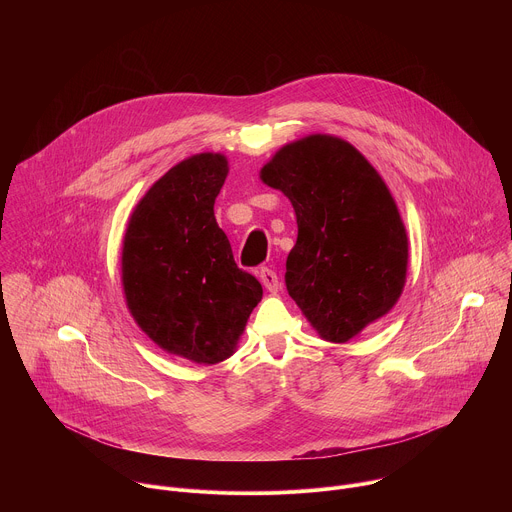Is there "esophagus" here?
I'll return each instance as SVG.
<instances>
[{
    "instance_id": "esophagus-1",
    "label": "esophagus",
    "mask_w": 512,
    "mask_h": 512,
    "mask_svg": "<svg viewBox=\"0 0 512 512\" xmlns=\"http://www.w3.org/2000/svg\"><path fill=\"white\" fill-rule=\"evenodd\" d=\"M259 279H261V283L265 285V289H267L269 293H277V289H279V279H277V273H275L273 269L261 267Z\"/></svg>"
}]
</instances>
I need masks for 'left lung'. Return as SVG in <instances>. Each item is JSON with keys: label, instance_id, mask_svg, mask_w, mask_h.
I'll return each mask as SVG.
<instances>
[{"label": "left lung", "instance_id": "obj_1", "mask_svg": "<svg viewBox=\"0 0 512 512\" xmlns=\"http://www.w3.org/2000/svg\"><path fill=\"white\" fill-rule=\"evenodd\" d=\"M297 215L285 285L317 333L347 343L389 313L407 277L409 243L375 167L347 141L309 135L261 169Z\"/></svg>", "mask_w": 512, "mask_h": 512}]
</instances>
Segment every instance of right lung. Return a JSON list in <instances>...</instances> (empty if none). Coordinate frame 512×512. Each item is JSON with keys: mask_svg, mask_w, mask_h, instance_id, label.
<instances>
[{"mask_svg": "<svg viewBox=\"0 0 512 512\" xmlns=\"http://www.w3.org/2000/svg\"><path fill=\"white\" fill-rule=\"evenodd\" d=\"M227 159L171 167L135 207L123 241V289L137 325L167 353L215 365L233 355L261 283L239 269L213 213Z\"/></svg>", "mask_w": 512, "mask_h": 512, "instance_id": "right-lung-1", "label": "right lung"}]
</instances>
